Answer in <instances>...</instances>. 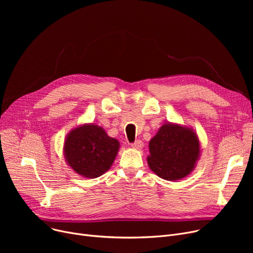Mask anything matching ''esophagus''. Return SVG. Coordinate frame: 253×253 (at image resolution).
<instances>
[{
  "instance_id": "34e87169",
  "label": "esophagus",
  "mask_w": 253,
  "mask_h": 253,
  "mask_svg": "<svg viewBox=\"0 0 253 253\" xmlns=\"http://www.w3.org/2000/svg\"><path fill=\"white\" fill-rule=\"evenodd\" d=\"M131 147L134 149H141L143 147V142L141 140H135L134 142L131 143Z\"/></svg>"
}]
</instances>
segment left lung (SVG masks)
Returning <instances> with one entry per match:
<instances>
[{
    "label": "left lung",
    "instance_id": "8db88e82",
    "mask_svg": "<svg viewBox=\"0 0 253 253\" xmlns=\"http://www.w3.org/2000/svg\"><path fill=\"white\" fill-rule=\"evenodd\" d=\"M199 153L200 143L191 129L166 124L150 141L148 163L158 176L176 180L193 170Z\"/></svg>",
    "mask_w": 253,
    "mask_h": 253
}]
</instances>
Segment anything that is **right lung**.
<instances>
[{
  "label": "right lung",
  "mask_w": 253,
  "mask_h": 253,
  "mask_svg": "<svg viewBox=\"0 0 253 253\" xmlns=\"http://www.w3.org/2000/svg\"><path fill=\"white\" fill-rule=\"evenodd\" d=\"M117 139L110 137L96 125H84L66 137L64 155L78 174L95 178L112 166L119 150Z\"/></svg>",
  "instance_id": "add662e5"
}]
</instances>
